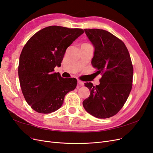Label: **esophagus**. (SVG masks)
Segmentation results:
<instances>
[{"instance_id": "obj_1", "label": "esophagus", "mask_w": 153, "mask_h": 153, "mask_svg": "<svg viewBox=\"0 0 153 153\" xmlns=\"http://www.w3.org/2000/svg\"><path fill=\"white\" fill-rule=\"evenodd\" d=\"M78 84L80 85H84V82L80 80H78Z\"/></svg>"}]
</instances>
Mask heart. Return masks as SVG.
Returning a JSON list of instances; mask_svg holds the SVG:
<instances>
[{"instance_id":"b5f03b06","label":"heart","mask_w":153,"mask_h":153,"mask_svg":"<svg viewBox=\"0 0 153 153\" xmlns=\"http://www.w3.org/2000/svg\"><path fill=\"white\" fill-rule=\"evenodd\" d=\"M86 44H87V43H86Z\"/></svg>"}]
</instances>
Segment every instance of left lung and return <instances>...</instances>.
Returning <instances> with one entry per match:
<instances>
[{"label":"left lung","instance_id":"8db88e82","mask_svg":"<svg viewBox=\"0 0 153 153\" xmlns=\"http://www.w3.org/2000/svg\"><path fill=\"white\" fill-rule=\"evenodd\" d=\"M94 45L92 66L101 74L100 84L85 83L90 95L83 101L87 112L94 117L106 119L117 114L130 93L133 68L123 41L110 32L98 29H84Z\"/></svg>","mask_w":153,"mask_h":153}]
</instances>
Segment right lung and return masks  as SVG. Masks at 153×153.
Here are the masks:
<instances>
[{
  "instance_id": "obj_1",
  "label": "right lung",
  "mask_w": 153,
  "mask_h": 153,
  "mask_svg": "<svg viewBox=\"0 0 153 153\" xmlns=\"http://www.w3.org/2000/svg\"><path fill=\"white\" fill-rule=\"evenodd\" d=\"M84 32L82 29L49 26L36 32L23 48L18 76L27 103L36 112H55L66 94L76 88V78H62L54 68L61 66L67 48Z\"/></svg>"
}]
</instances>
